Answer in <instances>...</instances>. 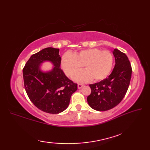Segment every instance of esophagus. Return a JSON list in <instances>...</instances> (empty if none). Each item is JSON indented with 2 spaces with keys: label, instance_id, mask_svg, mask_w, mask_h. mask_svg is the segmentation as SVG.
<instances>
[{
  "label": "esophagus",
  "instance_id": "esophagus-1",
  "mask_svg": "<svg viewBox=\"0 0 150 150\" xmlns=\"http://www.w3.org/2000/svg\"><path fill=\"white\" fill-rule=\"evenodd\" d=\"M83 84H78V88L79 89H81V88H82V87H83Z\"/></svg>",
  "mask_w": 150,
  "mask_h": 150
}]
</instances>
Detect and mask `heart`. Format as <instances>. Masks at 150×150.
Wrapping results in <instances>:
<instances>
[{"instance_id":"heart-1","label":"heart","mask_w":150,"mask_h":150,"mask_svg":"<svg viewBox=\"0 0 150 150\" xmlns=\"http://www.w3.org/2000/svg\"><path fill=\"white\" fill-rule=\"evenodd\" d=\"M113 57L109 51L93 48L71 54L66 53L61 59L62 69L71 77L80 71L82 66L86 71L77 73L73 77L78 82H88L93 79L99 81L107 78L112 69Z\"/></svg>"}]
</instances>
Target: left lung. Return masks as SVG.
Wrapping results in <instances>:
<instances>
[{
    "label": "left lung",
    "mask_w": 150,
    "mask_h": 150,
    "mask_svg": "<svg viewBox=\"0 0 150 150\" xmlns=\"http://www.w3.org/2000/svg\"><path fill=\"white\" fill-rule=\"evenodd\" d=\"M115 64L111 74L106 79L90 84L91 94L87 98L93 110L104 111L112 109L125 96L130 83L132 69L125 53L117 49L113 52Z\"/></svg>",
    "instance_id": "8db88e82"
}]
</instances>
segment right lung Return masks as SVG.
Segmentation results:
<instances>
[{
  "label": "right lung",
  "instance_id": "obj_1",
  "mask_svg": "<svg viewBox=\"0 0 150 150\" xmlns=\"http://www.w3.org/2000/svg\"><path fill=\"white\" fill-rule=\"evenodd\" d=\"M59 49L46 47L33 54L23 69L24 88L33 104L44 112L57 114L69 106L71 95L77 90V84L66 77L60 69ZM51 62L52 70L44 72L41 64Z\"/></svg>",
  "mask_w": 150,
  "mask_h": 150
}]
</instances>
